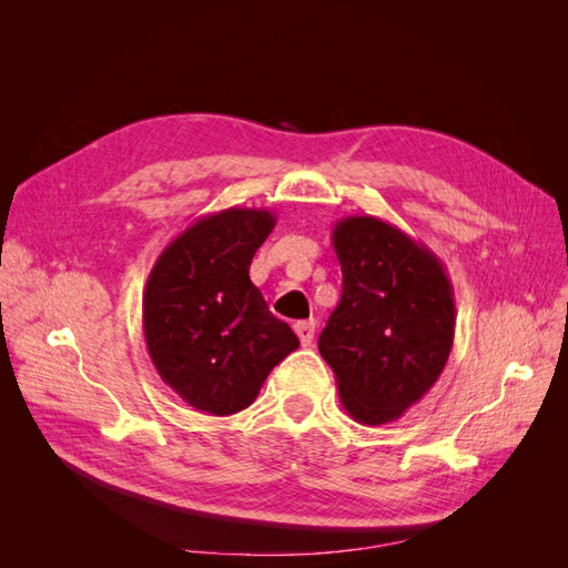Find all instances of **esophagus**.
<instances>
[{
    "mask_svg": "<svg viewBox=\"0 0 568 568\" xmlns=\"http://www.w3.org/2000/svg\"><path fill=\"white\" fill-rule=\"evenodd\" d=\"M294 329H296L303 346H311L313 338H315V320H301V322L294 324Z\"/></svg>",
    "mask_w": 568,
    "mask_h": 568,
    "instance_id": "obj_1",
    "label": "esophagus"
}]
</instances>
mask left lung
<instances>
[{"mask_svg": "<svg viewBox=\"0 0 568 568\" xmlns=\"http://www.w3.org/2000/svg\"><path fill=\"white\" fill-rule=\"evenodd\" d=\"M343 291L320 334L341 403L367 426L403 417L432 390L455 338V294L440 257L374 215L332 230Z\"/></svg>", "mask_w": 568, "mask_h": 568, "instance_id": "1", "label": "left lung"}]
</instances>
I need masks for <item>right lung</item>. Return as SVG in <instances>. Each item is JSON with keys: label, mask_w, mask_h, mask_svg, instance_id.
Wrapping results in <instances>:
<instances>
[{"label": "right lung", "mask_w": 568, "mask_h": 568, "mask_svg": "<svg viewBox=\"0 0 568 568\" xmlns=\"http://www.w3.org/2000/svg\"><path fill=\"white\" fill-rule=\"evenodd\" d=\"M265 209L201 215L153 263L144 286L146 351L161 379L199 412L234 415L301 343L251 277L274 230Z\"/></svg>", "instance_id": "right-lung-1"}]
</instances>
